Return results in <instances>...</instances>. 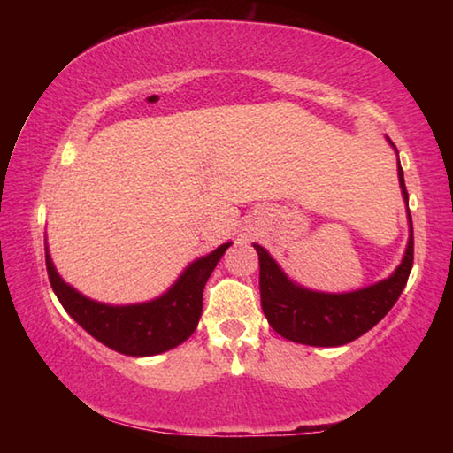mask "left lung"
I'll list each match as a JSON object with an SVG mask.
<instances>
[{
  "instance_id": "8db88e82",
  "label": "left lung",
  "mask_w": 453,
  "mask_h": 453,
  "mask_svg": "<svg viewBox=\"0 0 453 453\" xmlns=\"http://www.w3.org/2000/svg\"><path fill=\"white\" fill-rule=\"evenodd\" d=\"M388 142L392 143V140ZM397 178H400L402 194L408 203V189H405L400 159H397ZM408 219L410 240L397 270L388 280L373 283L370 288L349 291V294H324V291H311L297 286L281 272V267L262 245L254 243L259 256L262 310L270 326L289 342L318 348L343 346V343L354 342L359 335L370 332L394 308L408 283L413 265V227L410 210Z\"/></svg>"
}]
</instances>
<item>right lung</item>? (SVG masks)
Instances as JSON below:
<instances>
[{"instance_id":"obj_1","label":"right lung","mask_w":453,"mask_h":453,"mask_svg":"<svg viewBox=\"0 0 453 453\" xmlns=\"http://www.w3.org/2000/svg\"><path fill=\"white\" fill-rule=\"evenodd\" d=\"M229 245L232 242L196 259L157 300L134 305H107L81 296L59 278L48 250L45 267L59 303L89 335L119 354L145 357L180 346L196 332L202 318L205 281Z\"/></svg>"}]
</instances>
